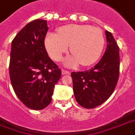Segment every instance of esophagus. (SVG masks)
Wrapping results in <instances>:
<instances>
[{
  "label": "esophagus",
  "mask_w": 135,
  "mask_h": 135,
  "mask_svg": "<svg viewBox=\"0 0 135 135\" xmlns=\"http://www.w3.org/2000/svg\"><path fill=\"white\" fill-rule=\"evenodd\" d=\"M61 74L62 75H69L70 72L69 71H66V70L62 69L61 70Z\"/></svg>",
  "instance_id": "34e87169"
}]
</instances>
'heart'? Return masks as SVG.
Listing matches in <instances>:
<instances>
[{
  "label": "heart",
  "mask_w": 135,
  "mask_h": 135,
  "mask_svg": "<svg viewBox=\"0 0 135 135\" xmlns=\"http://www.w3.org/2000/svg\"><path fill=\"white\" fill-rule=\"evenodd\" d=\"M49 55L59 61L70 47L73 55L64 59V64L74 67L79 64L88 66L95 63L102 52L104 38L102 31L89 25L70 24L59 28L57 34L50 33L45 39Z\"/></svg>",
  "instance_id": "b5f03b06"
}]
</instances>
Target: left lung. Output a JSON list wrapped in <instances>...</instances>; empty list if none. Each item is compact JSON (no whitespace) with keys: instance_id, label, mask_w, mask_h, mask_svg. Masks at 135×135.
Returning a JSON list of instances; mask_svg holds the SVG:
<instances>
[{"instance_id":"left-lung-1","label":"left lung","mask_w":135,"mask_h":135,"mask_svg":"<svg viewBox=\"0 0 135 135\" xmlns=\"http://www.w3.org/2000/svg\"><path fill=\"white\" fill-rule=\"evenodd\" d=\"M107 46L100 61L88 71L72 72L73 90L81 107L93 109L109 98L119 76V47L111 33L105 31Z\"/></svg>"}]
</instances>
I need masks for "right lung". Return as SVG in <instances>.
I'll return each instance as SVG.
<instances>
[{
    "mask_svg": "<svg viewBox=\"0 0 135 135\" xmlns=\"http://www.w3.org/2000/svg\"><path fill=\"white\" fill-rule=\"evenodd\" d=\"M48 30L46 20L27 24L12 42L9 78L16 95L33 110L50 104L61 70L48 57L44 40Z\"/></svg>",
    "mask_w": 135,
    "mask_h": 135,
    "instance_id": "right-lung-1",
    "label": "right lung"
}]
</instances>
